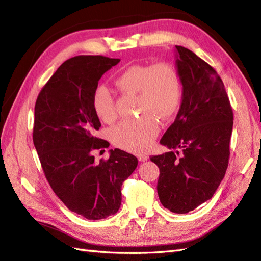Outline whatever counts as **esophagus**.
Masks as SVG:
<instances>
[{
  "label": "esophagus",
  "mask_w": 261,
  "mask_h": 261,
  "mask_svg": "<svg viewBox=\"0 0 261 261\" xmlns=\"http://www.w3.org/2000/svg\"><path fill=\"white\" fill-rule=\"evenodd\" d=\"M138 159H139V162L143 163V162H147L149 157L147 156V154H138Z\"/></svg>",
  "instance_id": "obj_1"
}]
</instances>
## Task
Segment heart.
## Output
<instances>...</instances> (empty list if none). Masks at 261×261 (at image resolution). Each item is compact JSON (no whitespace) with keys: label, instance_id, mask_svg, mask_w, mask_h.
Listing matches in <instances>:
<instances>
[{"label":"heart","instance_id":"b5f03b06","mask_svg":"<svg viewBox=\"0 0 261 261\" xmlns=\"http://www.w3.org/2000/svg\"><path fill=\"white\" fill-rule=\"evenodd\" d=\"M121 92L137 94L136 110L140 116L120 122L111 129L114 146L126 151L140 153L152 145L159 132L154 116L169 120L178 111L182 98V85L178 71L165 62L132 65L115 77ZM92 107L97 118L111 123L116 118L112 94L103 85L93 92ZM154 116L152 117V115Z\"/></svg>","mask_w":261,"mask_h":261}]
</instances>
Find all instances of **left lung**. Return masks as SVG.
Segmentation results:
<instances>
[{
    "label": "left lung",
    "mask_w": 261,
    "mask_h": 261,
    "mask_svg": "<svg viewBox=\"0 0 261 261\" xmlns=\"http://www.w3.org/2000/svg\"><path fill=\"white\" fill-rule=\"evenodd\" d=\"M182 98L160 143L179 151L150 158L159 168L158 196L166 208L184 214L206 202L223 179L230 157L233 112L215 69L190 49L176 46Z\"/></svg>",
    "instance_id": "1"
}]
</instances>
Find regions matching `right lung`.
<instances>
[{"instance_id":"obj_1","label":"right lung","mask_w":261,"mask_h":261,"mask_svg":"<svg viewBox=\"0 0 261 261\" xmlns=\"http://www.w3.org/2000/svg\"><path fill=\"white\" fill-rule=\"evenodd\" d=\"M120 62L104 56H76L59 66L35 105L33 145L55 194L71 212L87 220L113 215L121 205V186L138 159L120 149L95 163L94 150L110 143L95 137L101 122L92 107L102 75Z\"/></svg>"}]
</instances>
